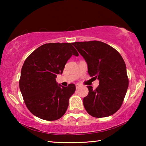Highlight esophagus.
Segmentation results:
<instances>
[{
  "instance_id": "esophagus-1",
  "label": "esophagus",
  "mask_w": 146,
  "mask_h": 146,
  "mask_svg": "<svg viewBox=\"0 0 146 146\" xmlns=\"http://www.w3.org/2000/svg\"><path fill=\"white\" fill-rule=\"evenodd\" d=\"M80 86L79 85V84H76V90H78L79 88H80Z\"/></svg>"
}]
</instances>
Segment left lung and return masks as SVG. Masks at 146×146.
<instances>
[{
	"mask_svg": "<svg viewBox=\"0 0 146 146\" xmlns=\"http://www.w3.org/2000/svg\"><path fill=\"white\" fill-rule=\"evenodd\" d=\"M73 45L87 62L89 75L99 80L95 90L88 86L89 93L83 100L86 111L96 118L113 115L122 106L129 85L122 56L100 41L76 42Z\"/></svg>",
	"mask_w": 146,
	"mask_h": 146,
	"instance_id": "left-lung-1",
	"label": "left lung"
}]
</instances>
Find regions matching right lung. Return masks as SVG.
<instances>
[{"label":"right lung","mask_w":146,"mask_h":146,"mask_svg":"<svg viewBox=\"0 0 146 146\" xmlns=\"http://www.w3.org/2000/svg\"><path fill=\"white\" fill-rule=\"evenodd\" d=\"M73 43H48L29 55L21 70L19 87L29 111L41 119L53 121L65 114L69 99L76 87L58 85L56 77L63 72L66 62L78 53Z\"/></svg>","instance_id":"1"}]
</instances>
